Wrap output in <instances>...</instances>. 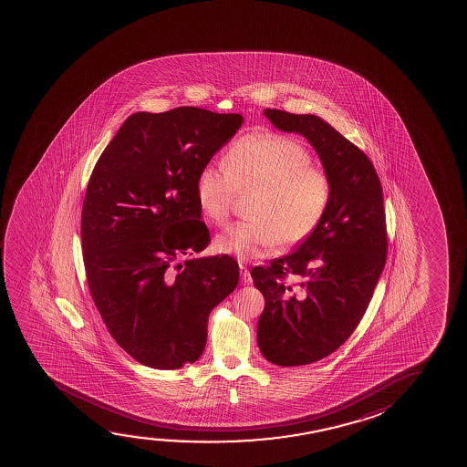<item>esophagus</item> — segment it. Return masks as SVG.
<instances>
[{
    "label": "esophagus",
    "mask_w": 467,
    "mask_h": 467,
    "mask_svg": "<svg viewBox=\"0 0 467 467\" xmlns=\"http://www.w3.org/2000/svg\"><path fill=\"white\" fill-rule=\"evenodd\" d=\"M239 269H241V279H243V284H245V285H249L250 282H252V277H250L249 269L245 268L244 265H239Z\"/></svg>",
    "instance_id": "obj_1"
}]
</instances>
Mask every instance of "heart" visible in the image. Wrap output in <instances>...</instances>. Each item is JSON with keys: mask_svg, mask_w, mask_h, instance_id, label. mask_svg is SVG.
Wrapping results in <instances>:
<instances>
[{"mask_svg": "<svg viewBox=\"0 0 467 467\" xmlns=\"http://www.w3.org/2000/svg\"><path fill=\"white\" fill-rule=\"evenodd\" d=\"M236 192H255L249 222L222 231L213 247L237 260L271 255L279 243L285 247L306 241L326 217L332 182L311 166L306 148L285 135H245L224 154V167L205 164L196 179V201L202 217L223 224Z\"/></svg>", "mask_w": 467, "mask_h": 467, "instance_id": "1", "label": "heart"}]
</instances>
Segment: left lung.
<instances>
[{"mask_svg": "<svg viewBox=\"0 0 467 467\" xmlns=\"http://www.w3.org/2000/svg\"><path fill=\"white\" fill-rule=\"evenodd\" d=\"M263 113L279 130L307 139L332 182L319 228L250 273L265 296L260 351L271 364L296 367L337 351L364 317L388 252L383 190L368 156L319 116Z\"/></svg>", "mask_w": 467, "mask_h": 467, "instance_id": "left-lung-1", "label": "left lung"}]
</instances>
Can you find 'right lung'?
I'll list each match as a JSON object with an SVG mask.
<instances>
[{
    "instance_id": "add662e5",
    "label": "right lung",
    "mask_w": 467,
    "mask_h": 467,
    "mask_svg": "<svg viewBox=\"0 0 467 467\" xmlns=\"http://www.w3.org/2000/svg\"><path fill=\"white\" fill-rule=\"evenodd\" d=\"M243 122L196 107L137 111L90 175L81 215L90 295L116 343L151 368L196 362L209 314L239 281L234 258L194 255L211 243L199 171Z\"/></svg>"
}]
</instances>
